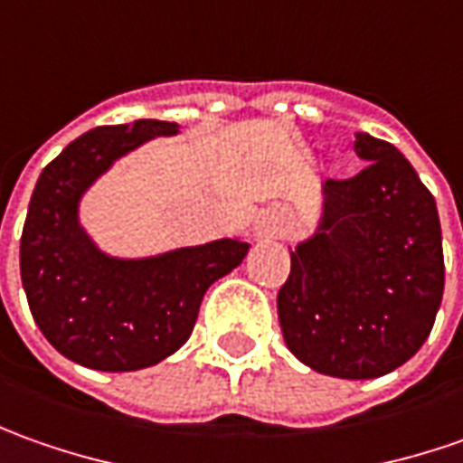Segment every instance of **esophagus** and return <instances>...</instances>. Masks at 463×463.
Here are the masks:
<instances>
[{"label":"esophagus","instance_id":"34e87169","mask_svg":"<svg viewBox=\"0 0 463 463\" xmlns=\"http://www.w3.org/2000/svg\"><path fill=\"white\" fill-rule=\"evenodd\" d=\"M284 232V215L277 210H263L256 220V235L259 238H279Z\"/></svg>","mask_w":463,"mask_h":463}]
</instances>
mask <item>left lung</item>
<instances>
[{
	"mask_svg": "<svg viewBox=\"0 0 463 463\" xmlns=\"http://www.w3.org/2000/svg\"><path fill=\"white\" fill-rule=\"evenodd\" d=\"M366 166L323 184V213L297 243L277 297L287 348L338 379H374L410 361L436 323L443 246L433 194L387 140L359 133Z\"/></svg>",
	"mask_w": 463,
	"mask_h": 463,
	"instance_id": "8db88e82",
	"label": "left lung"
}]
</instances>
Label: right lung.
Segmentation results:
<instances>
[{
	"label": "right lung",
	"mask_w": 463,
	"mask_h": 463,
	"mask_svg": "<svg viewBox=\"0 0 463 463\" xmlns=\"http://www.w3.org/2000/svg\"><path fill=\"white\" fill-rule=\"evenodd\" d=\"M171 136H179L176 122L94 128L58 153L33 189L20 241L27 305L58 354L87 369L137 372L179 351L204 292L250 248L241 238H220L122 259L94 243L79 215L84 194L122 156Z\"/></svg>",
	"instance_id": "add662e5"
}]
</instances>
